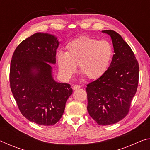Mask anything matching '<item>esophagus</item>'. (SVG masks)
I'll list each match as a JSON object with an SVG mask.
<instances>
[{"label":"esophagus","instance_id":"obj_1","mask_svg":"<svg viewBox=\"0 0 150 150\" xmlns=\"http://www.w3.org/2000/svg\"><path fill=\"white\" fill-rule=\"evenodd\" d=\"M81 88V86L79 85H73V90H77V89H79V88Z\"/></svg>","mask_w":150,"mask_h":150}]
</instances>
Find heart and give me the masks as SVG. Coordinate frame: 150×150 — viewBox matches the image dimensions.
<instances>
[{
  "label": "heart",
  "instance_id": "1",
  "mask_svg": "<svg viewBox=\"0 0 150 150\" xmlns=\"http://www.w3.org/2000/svg\"><path fill=\"white\" fill-rule=\"evenodd\" d=\"M113 57V48L106 40L81 36L68 43L66 53L57 55L60 73L71 78L79 64L81 75L88 79H97L107 71Z\"/></svg>",
  "mask_w": 150,
  "mask_h": 150
}]
</instances>
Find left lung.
Returning a JSON list of instances; mask_svg holds the SVG:
<instances>
[{"instance_id":"1","label":"left lung","mask_w":150,"mask_h":150,"mask_svg":"<svg viewBox=\"0 0 150 150\" xmlns=\"http://www.w3.org/2000/svg\"><path fill=\"white\" fill-rule=\"evenodd\" d=\"M110 35L114 52L107 71L87 85V110L98 125L118 122L129 112L139 81V64L128 44L113 30H103Z\"/></svg>"}]
</instances>
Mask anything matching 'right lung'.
<instances>
[{
  "mask_svg": "<svg viewBox=\"0 0 150 150\" xmlns=\"http://www.w3.org/2000/svg\"><path fill=\"white\" fill-rule=\"evenodd\" d=\"M58 45L54 35L36 33L20 43L12 57L9 79L12 95L22 115L40 125L56 124L73 93L69 84L52 78L48 63H55Z\"/></svg>",
  "mask_w": 150,
  "mask_h": 150,
  "instance_id": "obj_1",
  "label": "right lung"
}]
</instances>
